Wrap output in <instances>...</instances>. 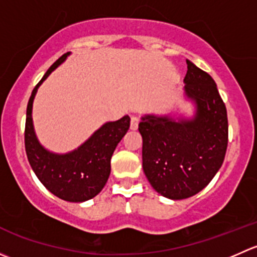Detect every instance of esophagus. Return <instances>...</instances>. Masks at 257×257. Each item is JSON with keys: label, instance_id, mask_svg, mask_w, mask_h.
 I'll return each mask as SVG.
<instances>
[{"label": "esophagus", "instance_id": "obj_1", "mask_svg": "<svg viewBox=\"0 0 257 257\" xmlns=\"http://www.w3.org/2000/svg\"><path fill=\"white\" fill-rule=\"evenodd\" d=\"M138 124H139V119L137 116H132L131 118V129L132 131H137L138 129Z\"/></svg>", "mask_w": 257, "mask_h": 257}]
</instances>
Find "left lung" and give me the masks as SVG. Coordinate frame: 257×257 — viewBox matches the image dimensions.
<instances>
[{"instance_id": "left-lung-1", "label": "left lung", "mask_w": 257, "mask_h": 257, "mask_svg": "<svg viewBox=\"0 0 257 257\" xmlns=\"http://www.w3.org/2000/svg\"><path fill=\"white\" fill-rule=\"evenodd\" d=\"M184 100L190 114L180 109L143 114V170L157 193L172 200L190 198L203 190L224 163L227 148V114L216 83L186 59Z\"/></svg>"}]
</instances>
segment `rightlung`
<instances>
[{"instance_id": "1", "label": "right lung", "mask_w": 257, "mask_h": 257, "mask_svg": "<svg viewBox=\"0 0 257 257\" xmlns=\"http://www.w3.org/2000/svg\"><path fill=\"white\" fill-rule=\"evenodd\" d=\"M71 52L57 59L32 90L26 113L25 145L28 162L41 183L59 199L71 203H83L102 191L110 174V159L116 145L128 132L129 115L107 121L84 143L68 153H54L38 141L33 125L32 109L38 88Z\"/></svg>"}]
</instances>
